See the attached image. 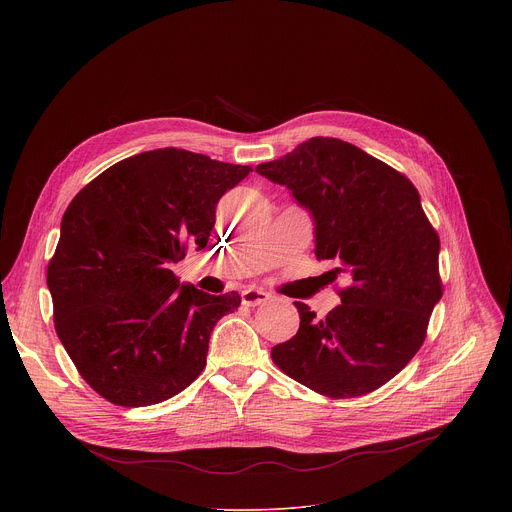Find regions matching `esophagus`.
Returning <instances> with one entry per match:
<instances>
[{
  "label": "esophagus",
  "instance_id": "34e87169",
  "mask_svg": "<svg viewBox=\"0 0 512 512\" xmlns=\"http://www.w3.org/2000/svg\"><path fill=\"white\" fill-rule=\"evenodd\" d=\"M241 300H243L245 306H261V304H265L269 300V294H267V291H263V289L247 287V289H243Z\"/></svg>",
  "mask_w": 512,
  "mask_h": 512
}]
</instances>
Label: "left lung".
I'll use <instances>...</instances> for the list:
<instances>
[{"label": "left lung", "mask_w": 512, "mask_h": 512, "mask_svg": "<svg viewBox=\"0 0 512 512\" xmlns=\"http://www.w3.org/2000/svg\"><path fill=\"white\" fill-rule=\"evenodd\" d=\"M257 172L310 208L316 257L342 277L340 306L318 320L294 302L300 330L271 348L277 367L308 389L350 399L401 373L440 302V237L407 176L336 137H312Z\"/></svg>", "instance_id": "1"}]
</instances>
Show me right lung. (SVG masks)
I'll return each mask as SVG.
<instances>
[{
    "instance_id": "add662e5",
    "label": "right lung",
    "mask_w": 512,
    "mask_h": 512,
    "mask_svg": "<svg viewBox=\"0 0 512 512\" xmlns=\"http://www.w3.org/2000/svg\"><path fill=\"white\" fill-rule=\"evenodd\" d=\"M253 172L166 148L125 158L68 204L46 281L54 328L79 375L109 403L148 407L206 367L214 324L241 306L170 269L206 247L216 204Z\"/></svg>"
}]
</instances>
